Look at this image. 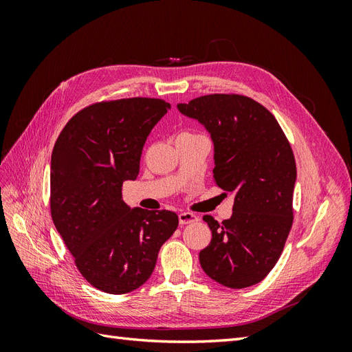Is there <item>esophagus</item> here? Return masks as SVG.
I'll return each instance as SVG.
<instances>
[{
  "mask_svg": "<svg viewBox=\"0 0 352 352\" xmlns=\"http://www.w3.org/2000/svg\"><path fill=\"white\" fill-rule=\"evenodd\" d=\"M198 217L195 214H192V212H179V223L180 225H188V223H194L197 221Z\"/></svg>",
  "mask_w": 352,
  "mask_h": 352,
  "instance_id": "34e87169",
  "label": "esophagus"
}]
</instances>
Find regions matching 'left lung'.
<instances>
[{"instance_id":"1","label":"left lung","mask_w":352,"mask_h":352,"mask_svg":"<svg viewBox=\"0 0 352 352\" xmlns=\"http://www.w3.org/2000/svg\"><path fill=\"white\" fill-rule=\"evenodd\" d=\"M198 120L214 144L212 177L235 195L233 214L204 221L211 242L199 252L202 270L232 289L261 282L278 263L294 221L296 166L274 116L238 94H211L177 104Z\"/></svg>"}]
</instances>
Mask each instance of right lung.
<instances>
[{"label":"right lung","instance_id":"right-lung-1","mask_svg":"<svg viewBox=\"0 0 352 352\" xmlns=\"http://www.w3.org/2000/svg\"><path fill=\"white\" fill-rule=\"evenodd\" d=\"M168 109L142 97L95 102L72 117L52 150V221L80 274L102 292L144 285L177 229L176 212L131 208L122 199L123 182L140 173L146 138Z\"/></svg>","mask_w":352,"mask_h":352}]
</instances>
